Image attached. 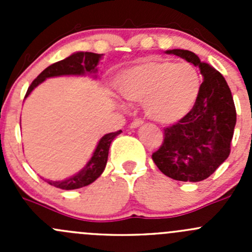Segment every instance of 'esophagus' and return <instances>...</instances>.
<instances>
[{"instance_id": "34e87169", "label": "esophagus", "mask_w": 252, "mask_h": 252, "mask_svg": "<svg viewBox=\"0 0 252 252\" xmlns=\"http://www.w3.org/2000/svg\"><path fill=\"white\" fill-rule=\"evenodd\" d=\"M142 123H144V121H142V119H140V118L134 119V121L130 123V128H138V126H142Z\"/></svg>"}]
</instances>
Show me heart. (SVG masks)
<instances>
[{"mask_svg": "<svg viewBox=\"0 0 252 252\" xmlns=\"http://www.w3.org/2000/svg\"><path fill=\"white\" fill-rule=\"evenodd\" d=\"M200 86L194 65L156 57L144 58L117 79L119 94L129 101H144L147 117L161 124L184 118L196 102Z\"/></svg>", "mask_w": 252, "mask_h": 252, "instance_id": "heart-1", "label": "heart"}]
</instances>
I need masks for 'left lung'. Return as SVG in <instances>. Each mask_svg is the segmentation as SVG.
<instances>
[{"label": "left lung", "instance_id": "1", "mask_svg": "<svg viewBox=\"0 0 252 252\" xmlns=\"http://www.w3.org/2000/svg\"><path fill=\"white\" fill-rule=\"evenodd\" d=\"M199 67L204 77L191 111L164 128V139L152 159L167 177L180 182H201L215 173L230 154L236 111L227 81L218 70L188 50H168Z\"/></svg>", "mask_w": 252, "mask_h": 252}]
</instances>
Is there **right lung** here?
Listing matches in <instances>:
<instances>
[{"instance_id": "right-lung-1", "label": "right lung", "mask_w": 252, "mask_h": 252, "mask_svg": "<svg viewBox=\"0 0 252 252\" xmlns=\"http://www.w3.org/2000/svg\"><path fill=\"white\" fill-rule=\"evenodd\" d=\"M101 60V55L93 52H75L67 57L65 60L56 62L53 64L48 65L45 70H42L37 78L32 83V85L28 89L25 97L30 95L32 90L36 88L39 84H41L45 79L52 77H60V75H84L86 73L89 74H95L97 72V64ZM24 97V98H25ZM122 130L114 131V133L106 134L105 136L100 139L96 150L94 151L93 157L89 159L86 166L81 169L79 173L68 179L60 180V182H53V180H45L50 185L56 188H60L63 190H73L79 188L86 187L95 182L105 169L106 163L108 158V150H110L111 142Z\"/></svg>"}]
</instances>
